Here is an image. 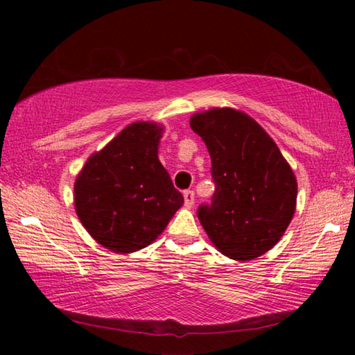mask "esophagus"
<instances>
[{
    "mask_svg": "<svg viewBox=\"0 0 355 355\" xmlns=\"http://www.w3.org/2000/svg\"><path fill=\"white\" fill-rule=\"evenodd\" d=\"M183 197H184V205H186V207L191 208L192 205H194V199H196L194 191H191V189L184 191V192H183Z\"/></svg>",
    "mask_w": 355,
    "mask_h": 355,
    "instance_id": "obj_1",
    "label": "esophagus"
}]
</instances>
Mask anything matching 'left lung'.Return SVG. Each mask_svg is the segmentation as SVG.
<instances>
[{
  "mask_svg": "<svg viewBox=\"0 0 355 355\" xmlns=\"http://www.w3.org/2000/svg\"><path fill=\"white\" fill-rule=\"evenodd\" d=\"M189 125L211 156L213 202L197 213L209 241L236 261L266 254L296 211L291 166L261 125L235 107L197 112Z\"/></svg>",
  "mask_w": 355,
  "mask_h": 355,
  "instance_id": "8db88e82",
  "label": "left lung"
}]
</instances>
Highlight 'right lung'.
<instances>
[{"label":"right lung","instance_id":"right-lung-1","mask_svg":"<svg viewBox=\"0 0 355 355\" xmlns=\"http://www.w3.org/2000/svg\"><path fill=\"white\" fill-rule=\"evenodd\" d=\"M163 125L133 122L76 175L73 202L89 235L114 254H133L152 244L183 205L159 163Z\"/></svg>","mask_w":355,"mask_h":355}]
</instances>
